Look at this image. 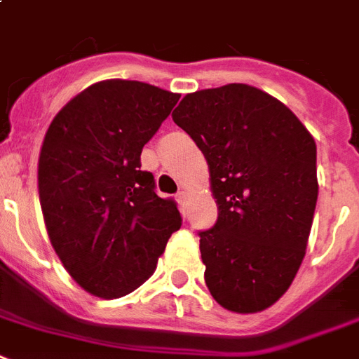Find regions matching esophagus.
Instances as JSON below:
<instances>
[{
    "label": "esophagus",
    "mask_w": 359,
    "mask_h": 359,
    "mask_svg": "<svg viewBox=\"0 0 359 359\" xmlns=\"http://www.w3.org/2000/svg\"><path fill=\"white\" fill-rule=\"evenodd\" d=\"M176 201L180 203V207H185L187 205V192L185 191H180L176 194Z\"/></svg>",
    "instance_id": "esophagus-1"
}]
</instances>
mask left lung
Returning a JSON list of instances; mask_svg holds the SVG:
<instances>
[{
  "label": "left lung",
  "mask_w": 359,
  "mask_h": 359,
  "mask_svg": "<svg viewBox=\"0 0 359 359\" xmlns=\"http://www.w3.org/2000/svg\"><path fill=\"white\" fill-rule=\"evenodd\" d=\"M172 119L205 156L218 205L215 226L198 233L207 288L231 312L266 310L304 259L316 141L292 109L248 84L185 95Z\"/></svg>",
  "instance_id": "8db88e82"
}]
</instances>
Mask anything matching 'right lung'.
<instances>
[{
    "instance_id": "obj_1",
    "label": "right lung",
    "mask_w": 359,
    "mask_h": 359,
    "mask_svg": "<svg viewBox=\"0 0 359 359\" xmlns=\"http://www.w3.org/2000/svg\"><path fill=\"white\" fill-rule=\"evenodd\" d=\"M180 95L137 80H102L56 114L38 159L47 235L76 283L102 299L139 288L182 227L176 201L141 170L143 147Z\"/></svg>"
}]
</instances>
